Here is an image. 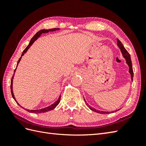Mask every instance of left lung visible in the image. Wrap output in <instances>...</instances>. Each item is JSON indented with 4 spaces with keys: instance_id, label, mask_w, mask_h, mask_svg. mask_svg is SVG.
Instances as JSON below:
<instances>
[{
    "instance_id": "left-lung-1",
    "label": "left lung",
    "mask_w": 146,
    "mask_h": 146,
    "mask_svg": "<svg viewBox=\"0 0 146 146\" xmlns=\"http://www.w3.org/2000/svg\"><path fill=\"white\" fill-rule=\"evenodd\" d=\"M117 46L118 47H119L120 49V51L121 52H122V56L123 57L125 58V60L126 61V63L128 64L129 66V73L130 74H131V80L132 81H133V76H134V72H133V70H132V61H131V56H130L129 53L128 52V51L126 50L125 48H124V46H123L122 43L121 42L119 39H117ZM85 100V99H84ZM85 102H86L85 100ZM86 105L89 107V108L90 110H93L95 111V112H97L98 113H102V114H107V113H113L115 112V111H117V110H115V111H100V110H96L95 108H92L90 105H89L88 104H86ZM120 110V109H119Z\"/></svg>"
}]
</instances>
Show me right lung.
Wrapping results in <instances>:
<instances>
[{"label":"right lung","mask_w":146,"mask_h":146,"mask_svg":"<svg viewBox=\"0 0 146 146\" xmlns=\"http://www.w3.org/2000/svg\"><path fill=\"white\" fill-rule=\"evenodd\" d=\"M60 29H59V28H54V29H48H48H42V30L39 31H38V33H37L36 34V35L33 37V38H32L31 39V41H30V42H29V43L28 46H27V47L26 48V49H24V50L23 51V53H22V55H21V57L19 58V60L18 61H17V66H16V68H17V66H18V64L19 63V62H20V61H21V60L22 56H23L26 53V52L27 51V50H28V49H29V48L31 47V46H32V44H33L34 42H35V41H36V40L37 39H38V38H39L40 36H41L42 33H49V32H52V31H58V30H60ZM16 68H15V70H14V75H13V76H12V79H11V90L12 96V97H13V98L14 99V100H15V102H16V103H17L19 105L20 107H21V105L17 103V102L16 101V100H15V97H14V93H13V90H12V82H13V78H14V74H15V70H16ZM60 99H61V95L60 96V97H59L58 100H57L56 101L54 104H51V105H49V106H48V107H47L41 108V109H39V110H28V109H25V110H26V111H29V112L34 113L47 112V111L52 110H53L54 108H55V107L57 106V105L59 104V103H60ZM21 107L23 108V107Z\"/></svg>","instance_id":"1"}]
</instances>
